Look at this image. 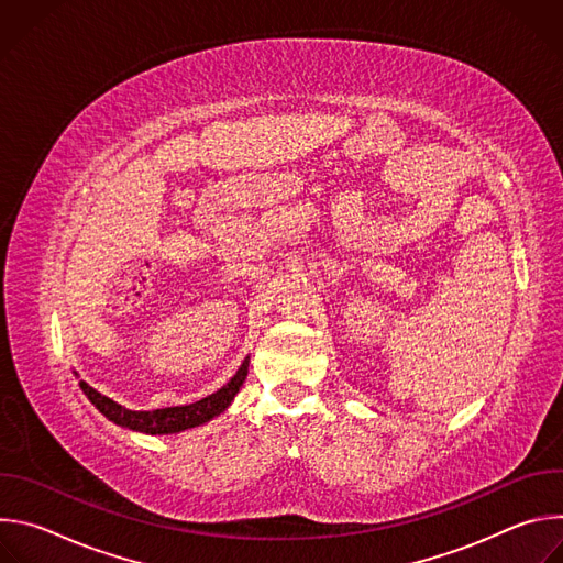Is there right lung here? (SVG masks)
I'll return each instance as SVG.
<instances>
[{"instance_id":"1","label":"right lung","mask_w":563,"mask_h":563,"mask_svg":"<svg viewBox=\"0 0 563 563\" xmlns=\"http://www.w3.org/2000/svg\"><path fill=\"white\" fill-rule=\"evenodd\" d=\"M247 369H250V361L245 358V363L240 365V369L235 372V376L222 385L218 391L196 400L191 406H178V408H163V410H153V412H133L126 410L118 404H113L111 398H107L104 394H100L98 389H93L89 383L79 380V387L85 389V394L89 396L91 404L113 423L124 426L129 430H137V432H146V434H174V432H183L196 426L207 423L209 419L218 417L220 412H224V408L231 404L233 396L238 394L240 385L245 383L247 378Z\"/></svg>"}]
</instances>
